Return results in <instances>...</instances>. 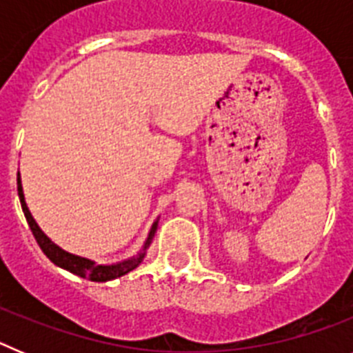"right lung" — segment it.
Segmentation results:
<instances>
[{"instance_id":"1","label":"right lung","mask_w":353,"mask_h":353,"mask_svg":"<svg viewBox=\"0 0 353 353\" xmlns=\"http://www.w3.org/2000/svg\"><path fill=\"white\" fill-rule=\"evenodd\" d=\"M17 192H19V199H21V207H23L24 212V217H26L28 224L31 228V233L35 236L37 244L40 245V249L43 251V254L49 258L54 265L61 267V269L68 270V272L76 274V276L84 277V279H90V281H95V283H105V281H111V279H117V277L125 276L127 272L134 270L138 267L139 263L143 261L145 258V251L150 244H152V239H154L155 232H157V223H154L152 230H150V235L146 239V244L143 248V251L139 252L138 256L130 258V260L121 261V263L117 265H97L95 261L88 260V258H81L76 256V254H70V252L63 251L61 248L51 242L49 236H46V233L42 232L39 228V224L35 223V219L31 217L30 210L26 207V201H24V194H23V185H21V176L17 173Z\"/></svg>"}]
</instances>
